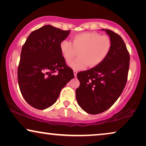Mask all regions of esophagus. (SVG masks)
I'll use <instances>...</instances> for the list:
<instances>
[{
	"label": "esophagus",
	"mask_w": 146,
	"mask_h": 146,
	"mask_svg": "<svg viewBox=\"0 0 146 146\" xmlns=\"http://www.w3.org/2000/svg\"><path fill=\"white\" fill-rule=\"evenodd\" d=\"M77 72H77L76 70H74V76H75V77H76V76H77Z\"/></svg>",
	"instance_id": "obj_1"
}]
</instances>
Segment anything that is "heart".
Masks as SVG:
<instances>
[{
  "label": "heart",
  "instance_id": "obj_1",
  "mask_svg": "<svg viewBox=\"0 0 146 146\" xmlns=\"http://www.w3.org/2000/svg\"><path fill=\"white\" fill-rule=\"evenodd\" d=\"M112 42L107 35H101L97 33H83L74 36L72 42L64 40L60 43L62 55L66 62H70L77 55L69 65L74 70L95 67L101 64L110 52Z\"/></svg>",
  "mask_w": 146,
  "mask_h": 146
}]
</instances>
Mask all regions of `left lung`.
I'll use <instances>...</instances> for the list:
<instances>
[{
	"mask_svg": "<svg viewBox=\"0 0 146 146\" xmlns=\"http://www.w3.org/2000/svg\"><path fill=\"white\" fill-rule=\"evenodd\" d=\"M102 30L112 42L110 52L99 65L77 74L76 100L90 114L104 112L115 102L126 84L129 71V54L123 39L111 30Z\"/></svg>",
	"mask_w": 146,
	"mask_h": 146,
	"instance_id": "8db88e82",
	"label": "left lung"
}]
</instances>
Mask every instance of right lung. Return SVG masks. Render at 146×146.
Wrapping results in <instances>:
<instances>
[{
    "instance_id": "1",
    "label": "right lung",
    "mask_w": 146,
    "mask_h": 146,
    "mask_svg": "<svg viewBox=\"0 0 146 146\" xmlns=\"http://www.w3.org/2000/svg\"><path fill=\"white\" fill-rule=\"evenodd\" d=\"M69 33L46 25L32 32L23 46L18 82L23 98L35 108L53 105L61 90L74 77L60 49V43Z\"/></svg>"
}]
</instances>
